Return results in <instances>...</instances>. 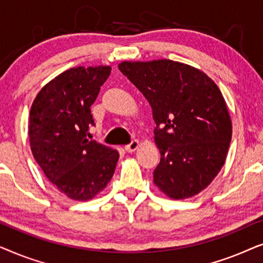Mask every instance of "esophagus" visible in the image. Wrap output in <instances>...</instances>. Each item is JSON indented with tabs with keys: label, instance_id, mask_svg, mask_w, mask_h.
Here are the masks:
<instances>
[{
	"label": "esophagus",
	"instance_id": "esophagus-1",
	"mask_svg": "<svg viewBox=\"0 0 263 263\" xmlns=\"http://www.w3.org/2000/svg\"><path fill=\"white\" fill-rule=\"evenodd\" d=\"M139 146H140V142L138 141V140H133V141L129 143V145L125 146V151H127V152H129V153L135 152V151L139 148Z\"/></svg>",
	"mask_w": 263,
	"mask_h": 263
}]
</instances>
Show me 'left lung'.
Instances as JSON below:
<instances>
[{"instance_id":"left-lung-1","label":"left lung","mask_w":263,"mask_h":263,"mask_svg":"<svg viewBox=\"0 0 263 263\" xmlns=\"http://www.w3.org/2000/svg\"><path fill=\"white\" fill-rule=\"evenodd\" d=\"M152 107L160 163L153 182L175 200L211 184L225 164L232 123L220 89L197 68L171 60L118 64Z\"/></svg>"}]
</instances>
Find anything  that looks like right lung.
<instances>
[{
  "label": "right lung",
  "instance_id": "right-lung-1",
  "mask_svg": "<svg viewBox=\"0 0 263 263\" xmlns=\"http://www.w3.org/2000/svg\"><path fill=\"white\" fill-rule=\"evenodd\" d=\"M111 67L70 68L48 82L30 111L28 136L35 161L61 193L77 201L95 197L112 178L120 154L87 139L91 105Z\"/></svg>",
  "mask_w": 263,
  "mask_h": 263
}]
</instances>
